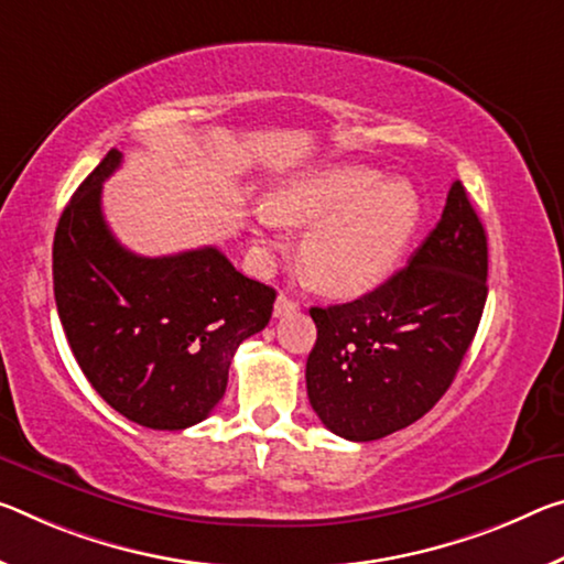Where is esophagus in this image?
<instances>
[{
    "label": "esophagus",
    "instance_id": "1",
    "mask_svg": "<svg viewBox=\"0 0 564 564\" xmlns=\"http://www.w3.org/2000/svg\"><path fill=\"white\" fill-rule=\"evenodd\" d=\"M296 308H299V303L293 301V299L285 296V293H281V296L275 299L273 316H275V318H281V316H289V314H293V311H296Z\"/></svg>",
    "mask_w": 564,
    "mask_h": 564
}]
</instances>
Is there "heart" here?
<instances>
[{"mask_svg":"<svg viewBox=\"0 0 564 564\" xmlns=\"http://www.w3.org/2000/svg\"><path fill=\"white\" fill-rule=\"evenodd\" d=\"M422 218V200L409 181H383L369 165L311 167L285 181L253 208L258 246H281L275 230L308 226L301 265L330 296H361L394 271Z\"/></svg>","mask_w":564,"mask_h":564,"instance_id":"obj_1","label":"heart"}]
</instances>
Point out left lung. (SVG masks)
Wrapping results in <instances>:
<instances>
[{
    "label": "left lung",
    "instance_id": "8db88e82",
    "mask_svg": "<svg viewBox=\"0 0 564 564\" xmlns=\"http://www.w3.org/2000/svg\"><path fill=\"white\" fill-rule=\"evenodd\" d=\"M487 301V234L457 181L409 265L366 296L311 308L308 401L348 442L422 419L457 377Z\"/></svg>",
    "mask_w": 564,
    "mask_h": 564
}]
</instances>
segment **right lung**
I'll return each mask as SVG.
<instances>
[{"label": "right lung", "instance_id": "right-lung-1", "mask_svg": "<svg viewBox=\"0 0 564 564\" xmlns=\"http://www.w3.org/2000/svg\"><path fill=\"white\" fill-rule=\"evenodd\" d=\"M110 150L62 210L52 279L79 369L115 411L148 429L203 422L226 394L236 348L273 314L275 291L246 279L218 248L145 258L102 216Z\"/></svg>", "mask_w": 564, "mask_h": 564}]
</instances>
